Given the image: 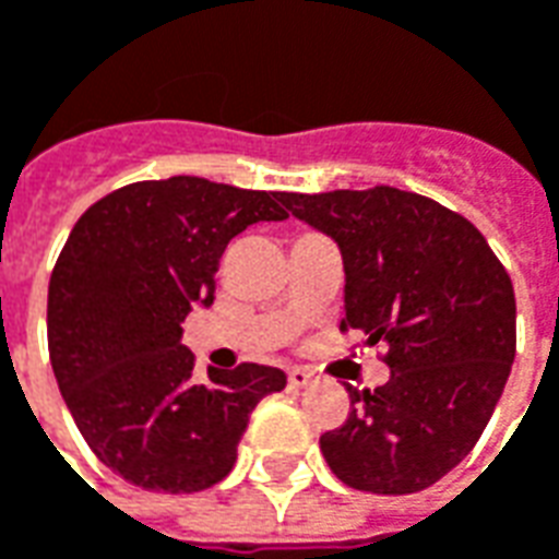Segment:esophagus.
Returning a JSON list of instances; mask_svg holds the SVG:
<instances>
[{
	"mask_svg": "<svg viewBox=\"0 0 559 559\" xmlns=\"http://www.w3.org/2000/svg\"><path fill=\"white\" fill-rule=\"evenodd\" d=\"M287 380H290L293 389H305V386H311V383H314V377L308 374L305 368H290V371H287Z\"/></svg>",
	"mask_w": 559,
	"mask_h": 559,
	"instance_id": "34e87169",
	"label": "esophagus"
}]
</instances>
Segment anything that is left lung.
<instances>
[{
	"instance_id": "left-lung-1",
	"label": "left lung",
	"mask_w": 559,
	"mask_h": 559,
	"mask_svg": "<svg viewBox=\"0 0 559 559\" xmlns=\"http://www.w3.org/2000/svg\"><path fill=\"white\" fill-rule=\"evenodd\" d=\"M344 257L341 332L383 344L389 383L353 389L347 421L320 437L329 469L371 493H416L464 461L515 362L512 278L473 224L431 197L281 194Z\"/></svg>"
}]
</instances>
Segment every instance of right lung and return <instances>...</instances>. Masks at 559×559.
<instances>
[{
	"instance_id": "obj_1",
	"label": "right lung",
	"mask_w": 559,
	"mask_h": 559,
	"mask_svg": "<svg viewBox=\"0 0 559 559\" xmlns=\"http://www.w3.org/2000/svg\"><path fill=\"white\" fill-rule=\"evenodd\" d=\"M281 191L200 176L116 188L92 203L56 260L47 347L56 383L102 464L146 491H206L236 464L260 401L287 386L281 368L242 362L194 380L182 323L212 305L233 236L284 221Z\"/></svg>"
}]
</instances>
